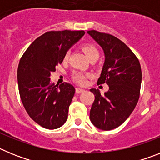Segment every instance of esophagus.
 I'll list each match as a JSON object with an SVG mask.
<instances>
[{
	"mask_svg": "<svg viewBox=\"0 0 160 160\" xmlns=\"http://www.w3.org/2000/svg\"><path fill=\"white\" fill-rule=\"evenodd\" d=\"M84 91H85L84 89L76 88V93H77V94H80V93H82V92H84Z\"/></svg>",
	"mask_w": 160,
	"mask_h": 160,
	"instance_id": "1",
	"label": "esophagus"
}]
</instances>
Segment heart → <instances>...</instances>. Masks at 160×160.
Instances as JSON below:
<instances>
[{
	"label": "heart",
	"mask_w": 160,
	"mask_h": 160,
	"mask_svg": "<svg viewBox=\"0 0 160 160\" xmlns=\"http://www.w3.org/2000/svg\"><path fill=\"white\" fill-rule=\"evenodd\" d=\"M82 49L83 52L86 53V55H87V58L90 60L93 58L99 56V53H98V50L97 49V48L94 46H93V45H91V44H84L82 46ZM68 57H69V52H67L65 54V59L66 60ZM73 79L76 82L79 83V84H84L86 81H87V75L81 73V72H75L73 74Z\"/></svg>",
	"instance_id": "obj_1"
}]
</instances>
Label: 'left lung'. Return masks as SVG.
Wrapping results in <instances>:
<instances>
[{"label": "left lung", "mask_w": 160, "mask_h": 160, "mask_svg": "<svg viewBox=\"0 0 160 160\" xmlns=\"http://www.w3.org/2000/svg\"><path fill=\"white\" fill-rule=\"evenodd\" d=\"M87 33L102 48L105 62L98 84L107 83L108 91L90 89L94 101L90 119L98 129L110 131L123 123L134 111L140 92L142 71L138 59L118 38L96 30Z\"/></svg>", "instance_id": "1"}]
</instances>
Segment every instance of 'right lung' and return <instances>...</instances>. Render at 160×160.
<instances>
[{
	"instance_id": "add662e5",
	"label": "right lung",
	"mask_w": 160,
	"mask_h": 160,
	"mask_svg": "<svg viewBox=\"0 0 160 160\" xmlns=\"http://www.w3.org/2000/svg\"><path fill=\"white\" fill-rule=\"evenodd\" d=\"M84 34L83 30L49 31L37 38L20 60L21 99L29 117L42 128L57 129L67 120L75 89L67 82L54 85L49 77L69 49Z\"/></svg>"
}]
</instances>
